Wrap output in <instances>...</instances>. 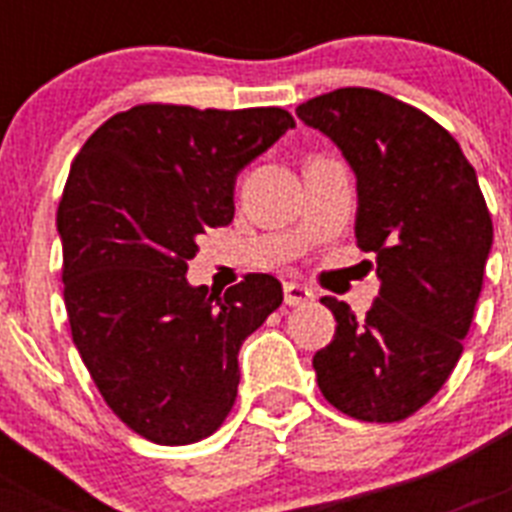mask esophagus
Returning a JSON list of instances; mask_svg holds the SVG:
<instances>
[{
    "instance_id": "1",
    "label": "esophagus",
    "mask_w": 512,
    "mask_h": 512,
    "mask_svg": "<svg viewBox=\"0 0 512 512\" xmlns=\"http://www.w3.org/2000/svg\"><path fill=\"white\" fill-rule=\"evenodd\" d=\"M312 297H315V292H312L310 287H305V284L284 282V302H287V305H305Z\"/></svg>"
}]
</instances>
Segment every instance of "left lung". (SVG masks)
Here are the masks:
<instances>
[{"mask_svg": "<svg viewBox=\"0 0 512 512\" xmlns=\"http://www.w3.org/2000/svg\"><path fill=\"white\" fill-rule=\"evenodd\" d=\"M297 117L356 174V246L377 256L366 318L323 297L336 336L312 366L325 400L366 423H397L438 395L464 351L492 246V217L454 135L413 104L346 87Z\"/></svg>", "mask_w": 512, "mask_h": 512, "instance_id": "8db88e82", "label": "left lung"}]
</instances>
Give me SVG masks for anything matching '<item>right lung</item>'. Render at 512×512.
Listing matches in <instances>:
<instances>
[{"instance_id":"add662e5","label":"right lung","mask_w":512,"mask_h":512,"mask_svg":"<svg viewBox=\"0 0 512 512\" xmlns=\"http://www.w3.org/2000/svg\"><path fill=\"white\" fill-rule=\"evenodd\" d=\"M295 128L282 107L135 104L76 153L58 205L63 300L107 408L161 446L202 441L238 395V351L282 305L271 274L189 287L207 228L233 220L235 176Z\"/></svg>"}]
</instances>
